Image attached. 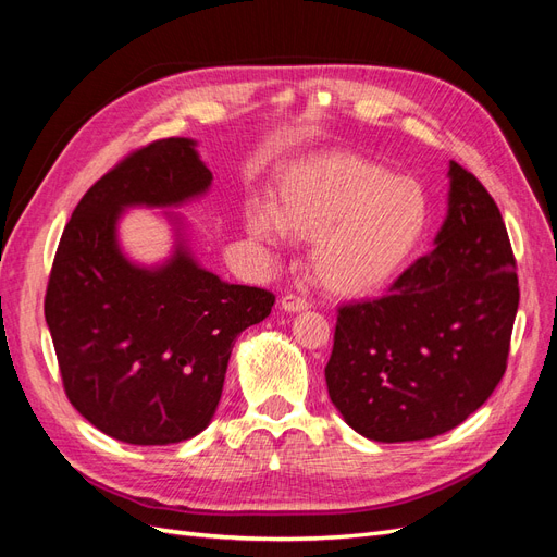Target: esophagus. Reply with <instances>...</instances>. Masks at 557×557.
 <instances>
[{
	"label": "esophagus",
	"mask_w": 557,
	"mask_h": 557,
	"mask_svg": "<svg viewBox=\"0 0 557 557\" xmlns=\"http://www.w3.org/2000/svg\"><path fill=\"white\" fill-rule=\"evenodd\" d=\"M281 309L288 311V313H301L309 309V301L299 295H283L281 297Z\"/></svg>",
	"instance_id": "34e87169"
}]
</instances>
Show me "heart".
<instances>
[{
  "instance_id": "heart-1",
  "label": "heart",
  "mask_w": 557,
  "mask_h": 557,
  "mask_svg": "<svg viewBox=\"0 0 557 557\" xmlns=\"http://www.w3.org/2000/svg\"><path fill=\"white\" fill-rule=\"evenodd\" d=\"M246 225L260 242H311L313 278L332 295L367 297L391 285L423 244L430 199L416 178L336 150L290 166L272 205L246 209Z\"/></svg>"
}]
</instances>
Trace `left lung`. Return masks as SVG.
I'll return each instance as SVG.
<instances>
[{"label":"left lung","instance_id":"8db88e82","mask_svg":"<svg viewBox=\"0 0 557 557\" xmlns=\"http://www.w3.org/2000/svg\"><path fill=\"white\" fill-rule=\"evenodd\" d=\"M448 213L434 248L387 295L336 315L330 399L367 440H432L493 395L509 358L518 276L495 199L448 162Z\"/></svg>","mask_w":557,"mask_h":557}]
</instances>
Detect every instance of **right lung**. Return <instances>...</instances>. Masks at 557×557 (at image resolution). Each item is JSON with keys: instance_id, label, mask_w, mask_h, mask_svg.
Wrapping results in <instances>:
<instances>
[{"instance_id": "add662e5", "label": "right lung", "mask_w": 557, "mask_h": 557, "mask_svg": "<svg viewBox=\"0 0 557 557\" xmlns=\"http://www.w3.org/2000/svg\"><path fill=\"white\" fill-rule=\"evenodd\" d=\"M193 139L134 150L83 195L66 223L44 301L64 393L97 430L164 446L205 430L223 395L237 336L272 313L274 295L207 272L178 237L158 267L117 244L129 207H181L211 188Z\"/></svg>"}]
</instances>
